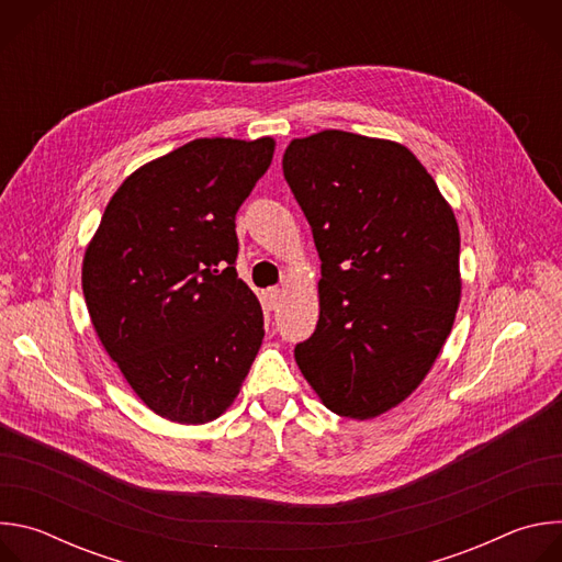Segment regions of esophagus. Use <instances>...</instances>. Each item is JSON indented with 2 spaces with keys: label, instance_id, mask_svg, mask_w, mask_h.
Listing matches in <instances>:
<instances>
[{
  "label": "esophagus",
  "instance_id": "esophagus-1",
  "mask_svg": "<svg viewBox=\"0 0 562 562\" xmlns=\"http://www.w3.org/2000/svg\"><path fill=\"white\" fill-rule=\"evenodd\" d=\"M280 297H282V291L280 289H267L265 291V304L269 306V308H276L278 304H280Z\"/></svg>",
  "mask_w": 562,
  "mask_h": 562
}]
</instances>
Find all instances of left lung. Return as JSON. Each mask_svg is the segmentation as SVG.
<instances>
[{"label":"left lung","mask_w":562,"mask_h":562,"mask_svg":"<svg viewBox=\"0 0 562 562\" xmlns=\"http://www.w3.org/2000/svg\"><path fill=\"white\" fill-rule=\"evenodd\" d=\"M313 231L319 319L295 362L338 416L369 420L429 373L460 302V233L403 144L347 131L293 139L282 157Z\"/></svg>","instance_id":"1"}]
</instances>
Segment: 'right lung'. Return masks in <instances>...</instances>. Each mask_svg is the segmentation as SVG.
<instances>
[{
	"label": "right lung",
	"mask_w": 562,
	"mask_h": 562,
	"mask_svg": "<svg viewBox=\"0 0 562 562\" xmlns=\"http://www.w3.org/2000/svg\"><path fill=\"white\" fill-rule=\"evenodd\" d=\"M273 150L271 137H202L153 159L115 191L85 254L95 334L167 420L222 416L262 345V306L235 271V213Z\"/></svg>",
	"instance_id": "add662e5"
}]
</instances>
